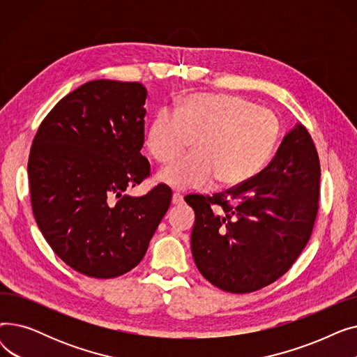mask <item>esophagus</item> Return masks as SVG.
Returning a JSON list of instances; mask_svg holds the SVG:
<instances>
[{
	"label": "esophagus",
	"mask_w": 357,
	"mask_h": 357,
	"mask_svg": "<svg viewBox=\"0 0 357 357\" xmlns=\"http://www.w3.org/2000/svg\"><path fill=\"white\" fill-rule=\"evenodd\" d=\"M182 201H183V197H182L179 192H174V195H172V204H174V205H179V204H182Z\"/></svg>",
	"instance_id": "1"
}]
</instances>
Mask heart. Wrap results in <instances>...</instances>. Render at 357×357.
I'll list each match as a JSON object with an SVG mask.
<instances>
[{
  "label": "heart",
  "mask_w": 357,
  "mask_h": 357,
  "mask_svg": "<svg viewBox=\"0 0 357 357\" xmlns=\"http://www.w3.org/2000/svg\"><path fill=\"white\" fill-rule=\"evenodd\" d=\"M278 137L273 112L229 93H192L162 108L146 135L149 153L169 162L191 144L194 152L169 163L158 181L175 191L236 186L255 176L272 155Z\"/></svg>",
  "instance_id": "b5f03b06"
}]
</instances>
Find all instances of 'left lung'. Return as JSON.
<instances>
[{
	"label": "left lung",
	"instance_id": "8db88e82",
	"mask_svg": "<svg viewBox=\"0 0 357 357\" xmlns=\"http://www.w3.org/2000/svg\"><path fill=\"white\" fill-rule=\"evenodd\" d=\"M320 159L303 124L249 181L204 197L186 195L195 224L191 250L214 287L248 294L285 275L311 237L320 195Z\"/></svg>",
	"mask_w": 357,
	"mask_h": 357
}]
</instances>
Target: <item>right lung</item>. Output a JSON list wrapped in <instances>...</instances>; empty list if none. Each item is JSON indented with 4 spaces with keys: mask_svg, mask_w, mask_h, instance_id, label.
<instances>
[{
    "mask_svg": "<svg viewBox=\"0 0 357 357\" xmlns=\"http://www.w3.org/2000/svg\"><path fill=\"white\" fill-rule=\"evenodd\" d=\"M146 88L91 81L42 121L29 158L31 208L52 250L77 272L116 278L140 264L172 199L159 183L123 195L150 175L144 143Z\"/></svg>",
    "mask_w": 357,
    "mask_h": 357,
    "instance_id": "obj_1",
    "label": "right lung"
}]
</instances>
